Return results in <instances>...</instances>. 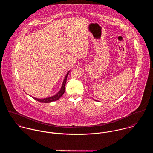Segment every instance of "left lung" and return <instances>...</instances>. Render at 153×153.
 <instances>
[{"label": "left lung", "instance_id": "left-lung-1", "mask_svg": "<svg viewBox=\"0 0 153 153\" xmlns=\"http://www.w3.org/2000/svg\"><path fill=\"white\" fill-rule=\"evenodd\" d=\"M95 101H96V100H95Z\"/></svg>", "mask_w": 153, "mask_h": 153}]
</instances>
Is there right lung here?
<instances>
[{
    "instance_id": "add662e5",
    "label": "right lung",
    "mask_w": 153,
    "mask_h": 153,
    "mask_svg": "<svg viewBox=\"0 0 153 153\" xmlns=\"http://www.w3.org/2000/svg\"><path fill=\"white\" fill-rule=\"evenodd\" d=\"M69 72H70V71H69L67 72V74H66V75L65 76V78L64 79V81H63V83H62L61 88L60 91L57 94H56L53 96H52V97H48V98H41H41H35V97H32L33 98H34L35 100L39 101L40 102H44V103H49V102H52L53 101H56V100H59L62 96V95L65 92L66 79H67V77H68V75Z\"/></svg>"
}]
</instances>
